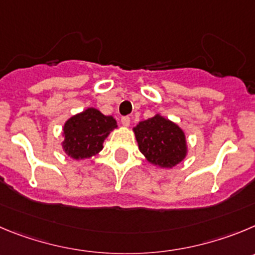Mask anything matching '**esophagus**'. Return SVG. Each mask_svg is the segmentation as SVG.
Listing matches in <instances>:
<instances>
[{"label":"esophagus","instance_id":"esophagus-1","mask_svg":"<svg viewBox=\"0 0 255 255\" xmlns=\"http://www.w3.org/2000/svg\"><path fill=\"white\" fill-rule=\"evenodd\" d=\"M121 123H122L125 127H128V126L130 125V118L129 117H122V118H121Z\"/></svg>","mask_w":255,"mask_h":255}]
</instances>
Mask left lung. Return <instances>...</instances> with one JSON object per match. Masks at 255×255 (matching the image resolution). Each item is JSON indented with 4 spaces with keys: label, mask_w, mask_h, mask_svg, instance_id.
<instances>
[{
    "label": "left lung",
    "mask_w": 255,
    "mask_h": 255,
    "mask_svg": "<svg viewBox=\"0 0 255 255\" xmlns=\"http://www.w3.org/2000/svg\"><path fill=\"white\" fill-rule=\"evenodd\" d=\"M135 141L147 162L160 168H172L189 153L186 133L160 113L133 127Z\"/></svg>",
    "instance_id": "obj_1"
}]
</instances>
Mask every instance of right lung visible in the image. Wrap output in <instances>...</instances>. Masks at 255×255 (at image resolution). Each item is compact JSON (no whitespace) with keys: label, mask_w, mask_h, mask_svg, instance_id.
<instances>
[{"label":"right lung","mask_w":255,"mask_h":255,"mask_svg":"<svg viewBox=\"0 0 255 255\" xmlns=\"http://www.w3.org/2000/svg\"><path fill=\"white\" fill-rule=\"evenodd\" d=\"M117 127L113 117L89 107L64 123L63 151L75 161L92 158L103 149V142Z\"/></svg>","instance_id":"add662e5"}]
</instances>
